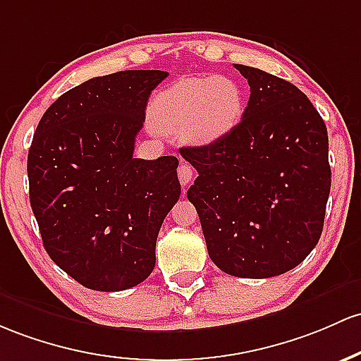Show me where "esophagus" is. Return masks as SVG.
<instances>
[{
	"label": "esophagus",
	"mask_w": 361,
	"mask_h": 361,
	"mask_svg": "<svg viewBox=\"0 0 361 361\" xmlns=\"http://www.w3.org/2000/svg\"><path fill=\"white\" fill-rule=\"evenodd\" d=\"M178 178H180V183L183 185V187H188V183L192 181V178H193L192 166L187 164V162H181L180 169H178Z\"/></svg>",
	"instance_id": "1"
}]
</instances>
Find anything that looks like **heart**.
<instances>
[{
  "mask_svg": "<svg viewBox=\"0 0 361 361\" xmlns=\"http://www.w3.org/2000/svg\"><path fill=\"white\" fill-rule=\"evenodd\" d=\"M243 92L223 75L183 77L156 94L150 118L166 132L183 133L199 145L221 140L238 126Z\"/></svg>",
  "mask_w": 361,
  "mask_h": 361,
  "instance_id": "1",
  "label": "heart"
}]
</instances>
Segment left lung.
I'll list each match as a JSON object with an SVG mask.
<instances>
[{
	"mask_svg": "<svg viewBox=\"0 0 361 361\" xmlns=\"http://www.w3.org/2000/svg\"><path fill=\"white\" fill-rule=\"evenodd\" d=\"M231 133L181 156L197 169L195 205L209 257L229 276L264 279L295 269L319 243L331 192L326 123L302 90L252 66Z\"/></svg>",
	"mask_w": 361,
	"mask_h": 361,
	"instance_id": "obj_1",
	"label": "left lung"
}]
</instances>
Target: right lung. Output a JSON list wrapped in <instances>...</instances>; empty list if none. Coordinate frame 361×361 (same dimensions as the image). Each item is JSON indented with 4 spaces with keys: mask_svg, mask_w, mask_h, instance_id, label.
Here are the masks:
<instances>
[{
    "mask_svg": "<svg viewBox=\"0 0 361 361\" xmlns=\"http://www.w3.org/2000/svg\"><path fill=\"white\" fill-rule=\"evenodd\" d=\"M161 70L90 78L58 97L27 157L30 207L47 255L96 291H123L156 265L162 221L180 199L178 159L133 157Z\"/></svg>",
    "mask_w": 361,
    "mask_h": 361,
    "instance_id": "add662e5",
    "label": "right lung"
}]
</instances>
